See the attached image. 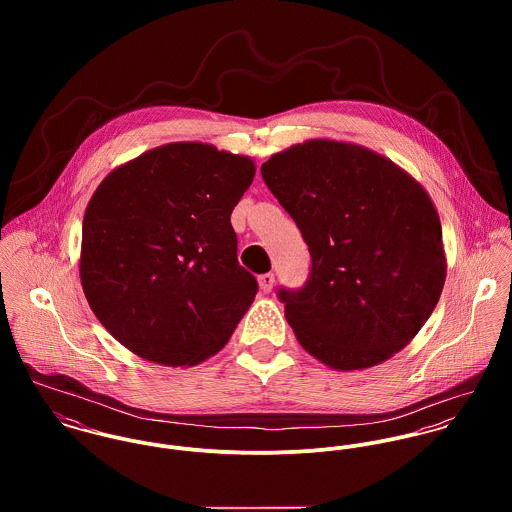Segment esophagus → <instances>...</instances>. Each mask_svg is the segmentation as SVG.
<instances>
[{"mask_svg": "<svg viewBox=\"0 0 512 512\" xmlns=\"http://www.w3.org/2000/svg\"><path fill=\"white\" fill-rule=\"evenodd\" d=\"M274 282H276V278H274V274H270V272L258 276V284H260V290H262V292H272Z\"/></svg>", "mask_w": 512, "mask_h": 512, "instance_id": "34e87169", "label": "esophagus"}]
</instances>
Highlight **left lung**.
<instances>
[{"label":"left lung","instance_id":"obj_1","mask_svg":"<svg viewBox=\"0 0 512 512\" xmlns=\"http://www.w3.org/2000/svg\"><path fill=\"white\" fill-rule=\"evenodd\" d=\"M262 177L311 254L305 288L280 290L299 345L343 372L402 351L447 274L438 209L422 183L368 147L329 138L274 153Z\"/></svg>","mask_w":512,"mask_h":512}]
</instances>
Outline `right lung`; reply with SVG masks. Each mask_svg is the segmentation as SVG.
<instances>
[{
    "label": "right lung",
    "instance_id": "add662e5",
    "mask_svg": "<svg viewBox=\"0 0 512 512\" xmlns=\"http://www.w3.org/2000/svg\"><path fill=\"white\" fill-rule=\"evenodd\" d=\"M254 175L248 155L171 142L102 179L82 220L78 274L120 345L157 365L195 366L228 343L258 292L230 224Z\"/></svg>",
    "mask_w": 512,
    "mask_h": 512
}]
</instances>
